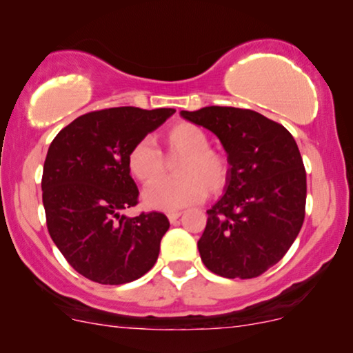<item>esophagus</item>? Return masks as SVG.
I'll list each match as a JSON object with an SVG mask.
<instances>
[{
	"label": "esophagus",
	"instance_id": "esophagus-1",
	"mask_svg": "<svg viewBox=\"0 0 353 353\" xmlns=\"http://www.w3.org/2000/svg\"><path fill=\"white\" fill-rule=\"evenodd\" d=\"M181 215H182V212H169V214H168L169 222H171V223H176V222H177V219H179Z\"/></svg>",
	"mask_w": 353,
	"mask_h": 353
}]
</instances>
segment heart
I'll use <instances>...</instances> for the list:
<instances>
[{
  "label": "heart",
  "instance_id": "b5f03b06",
  "mask_svg": "<svg viewBox=\"0 0 353 353\" xmlns=\"http://www.w3.org/2000/svg\"><path fill=\"white\" fill-rule=\"evenodd\" d=\"M165 158L179 159L174 174L177 179L152 185L143 194L144 207L152 210L174 212L194 205L205 199L207 190L217 194L228 179V163L222 154L210 150L209 134L201 126L181 121L163 134ZM131 176L143 185H151L163 179L165 159L150 141H139L128 152Z\"/></svg>",
  "mask_w": 353,
  "mask_h": 353
}]
</instances>
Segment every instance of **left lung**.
Segmentation results:
<instances>
[{"label":"left lung","instance_id":"obj_1","mask_svg":"<svg viewBox=\"0 0 353 353\" xmlns=\"http://www.w3.org/2000/svg\"><path fill=\"white\" fill-rule=\"evenodd\" d=\"M181 117L217 136L230 165L225 194L207 210L197 241L203 265L223 278H256L281 260L303 227L298 144L283 125L253 110L205 107Z\"/></svg>","mask_w":353,"mask_h":353}]
</instances>
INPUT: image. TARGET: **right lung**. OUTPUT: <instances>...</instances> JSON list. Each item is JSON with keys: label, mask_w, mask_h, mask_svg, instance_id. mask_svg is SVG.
<instances>
[{"label": "right lung", "mask_w": 353, "mask_h": 353, "mask_svg": "<svg viewBox=\"0 0 353 353\" xmlns=\"http://www.w3.org/2000/svg\"><path fill=\"white\" fill-rule=\"evenodd\" d=\"M174 108L120 107L82 114L50 143L42 203L50 239L70 266L100 284L146 274L169 220L161 212L126 217L138 203L128 152L174 114Z\"/></svg>", "instance_id": "add662e5"}]
</instances>
